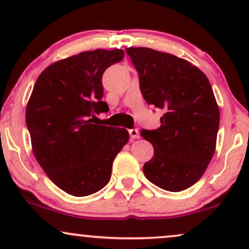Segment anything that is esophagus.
<instances>
[{
	"label": "esophagus",
	"instance_id": "34e87169",
	"mask_svg": "<svg viewBox=\"0 0 249 249\" xmlns=\"http://www.w3.org/2000/svg\"><path fill=\"white\" fill-rule=\"evenodd\" d=\"M128 132H129V135H130V138H132V139L139 138V131H138V129H136V128H134V129H129Z\"/></svg>",
	"mask_w": 249,
	"mask_h": 249
}]
</instances>
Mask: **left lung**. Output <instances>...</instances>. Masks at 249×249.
<instances>
[{
  "label": "left lung",
  "instance_id": "1",
  "mask_svg": "<svg viewBox=\"0 0 249 249\" xmlns=\"http://www.w3.org/2000/svg\"><path fill=\"white\" fill-rule=\"evenodd\" d=\"M147 104L164 112L155 130L141 131L154 147L142 171L168 192L196 183L215 152L220 111L207 77L188 61L169 53L127 47Z\"/></svg>",
  "mask_w": 249,
  "mask_h": 249
}]
</instances>
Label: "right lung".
Wrapping results in <instances>:
<instances>
[{
    "label": "right lung",
    "instance_id": "right-lung-1",
    "mask_svg": "<svg viewBox=\"0 0 249 249\" xmlns=\"http://www.w3.org/2000/svg\"><path fill=\"white\" fill-rule=\"evenodd\" d=\"M122 50H95L47 67L34 86L26 124L34 155L63 192L88 196L107 186L113 160L129 139L124 128L95 124L108 111L102 76Z\"/></svg>",
    "mask_w": 249,
    "mask_h": 249
}]
</instances>
